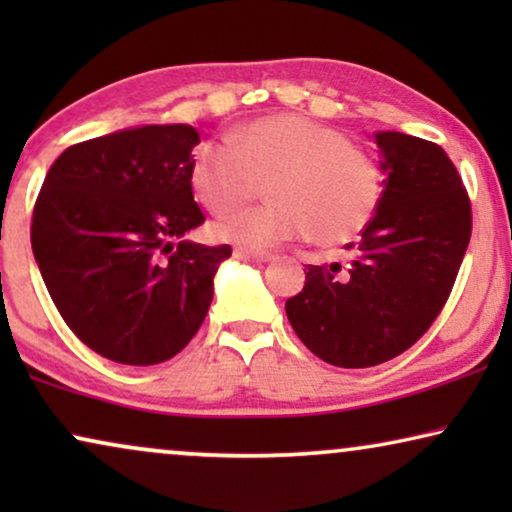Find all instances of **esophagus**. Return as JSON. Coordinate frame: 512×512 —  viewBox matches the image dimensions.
I'll return each instance as SVG.
<instances>
[{"mask_svg": "<svg viewBox=\"0 0 512 512\" xmlns=\"http://www.w3.org/2000/svg\"><path fill=\"white\" fill-rule=\"evenodd\" d=\"M235 256L242 258V261H251V263H265V261H270V258H272L270 251L254 249V247H237Z\"/></svg>", "mask_w": 512, "mask_h": 512, "instance_id": "esophagus-1", "label": "esophagus"}]
</instances>
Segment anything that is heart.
<instances>
[{
    "label": "heart",
    "instance_id": "obj_1",
    "mask_svg": "<svg viewBox=\"0 0 512 512\" xmlns=\"http://www.w3.org/2000/svg\"><path fill=\"white\" fill-rule=\"evenodd\" d=\"M268 181L272 205L221 219L216 233L223 240L268 247L310 237L319 247H338L366 230L384 193L373 153L305 116H263L235 130L230 142L195 146L191 188L212 214L233 212Z\"/></svg>",
    "mask_w": 512,
    "mask_h": 512
}]
</instances>
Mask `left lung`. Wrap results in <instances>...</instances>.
Listing matches in <instances>:
<instances>
[{
  "instance_id": "8db88e82",
  "label": "left lung",
  "mask_w": 512,
  "mask_h": 512,
  "mask_svg": "<svg viewBox=\"0 0 512 512\" xmlns=\"http://www.w3.org/2000/svg\"><path fill=\"white\" fill-rule=\"evenodd\" d=\"M384 193L347 268L307 265L286 300L303 345L338 368H370L410 349L443 310L473 230L471 198L438 144L377 132ZM354 247V242H352Z\"/></svg>"
}]
</instances>
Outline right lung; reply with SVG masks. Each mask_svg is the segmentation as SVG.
Wrapping results in <instances>:
<instances>
[{
    "label": "right lung",
    "mask_w": 512,
    "mask_h": 512,
    "mask_svg": "<svg viewBox=\"0 0 512 512\" xmlns=\"http://www.w3.org/2000/svg\"><path fill=\"white\" fill-rule=\"evenodd\" d=\"M191 125H144L72 144L32 212V251L60 317L104 359L156 366L207 317L228 244L179 242L205 223L193 200Z\"/></svg>",
    "instance_id": "1"
}]
</instances>
